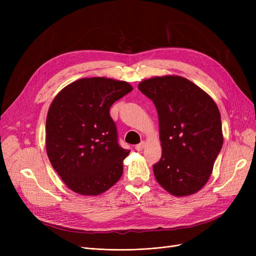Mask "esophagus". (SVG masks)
Here are the masks:
<instances>
[{"label": "esophagus", "mask_w": 256, "mask_h": 256, "mask_svg": "<svg viewBox=\"0 0 256 256\" xmlns=\"http://www.w3.org/2000/svg\"><path fill=\"white\" fill-rule=\"evenodd\" d=\"M144 147H145V142H141L140 144L136 145V150H138V152H141V150H143Z\"/></svg>", "instance_id": "esophagus-1"}]
</instances>
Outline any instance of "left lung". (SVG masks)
<instances>
[{
    "mask_svg": "<svg viewBox=\"0 0 256 256\" xmlns=\"http://www.w3.org/2000/svg\"><path fill=\"white\" fill-rule=\"evenodd\" d=\"M152 100L159 118L162 156L156 180L175 196L202 189L222 148L221 115L214 99L180 76H154L138 85Z\"/></svg>",
    "mask_w": 256,
    "mask_h": 256,
    "instance_id": "obj_1",
    "label": "left lung"
}]
</instances>
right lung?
Instances as JSON below:
<instances>
[{
	"instance_id": "right-lung-1",
	"label": "right lung",
	"mask_w": 256,
	"mask_h": 256,
	"mask_svg": "<svg viewBox=\"0 0 256 256\" xmlns=\"http://www.w3.org/2000/svg\"><path fill=\"white\" fill-rule=\"evenodd\" d=\"M132 90L126 81L94 76L68 84L53 99L46 120V150L72 191L95 196L120 180L130 150L118 143L110 108Z\"/></svg>"
}]
</instances>
